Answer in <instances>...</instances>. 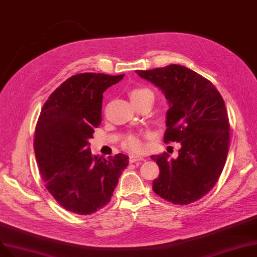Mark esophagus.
Returning a JSON list of instances; mask_svg holds the SVG:
<instances>
[{"mask_svg":"<svg viewBox=\"0 0 257 257\" xmlns=\"http://www.w3.org/2000/svg\"><path fill=\"white\" fill-rule=\"evenodd\" d=\"M143 160H144V157L138 156V155H131L129 157V162L130 163H135V162H137V161H143Z\"/></svg>","mask_w":257,"mask_h":257,"instance_id":"34e87169","label":"esophagus"}]
</instances>
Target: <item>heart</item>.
Listing matches in <instances>:
<instances>
[{"instance_id": "heart-1", "label": "heart", "mask_w": 257, "mask_h": 257, "mask_svg": "<svg viewBox=\"0 0 257 257\" xmlns=\"http://www.w3.org/2000/svg\"><path fill=\"white\" fill-rule=\"evenodd\" d=\"M129 96H130L131 101H136V100H139V99L144 98V97L154 98V94H153V92H151L148 89H146V88H136V89H132L130 91ZM125 146L130 151L138 153V151H140L142 149L141 139L137 135H131L126 139Z\"/></svg>"}]
</instances>
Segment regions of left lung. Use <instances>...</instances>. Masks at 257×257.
<instances>
[{"mask_svg": "<svg viewBox=\"0 0 257 257\" xmlns=\"http://www.w3.org/2000/svg\"><path fill=\"white\" fill-rule=\"evenodd\" d=\"M165 95L164 142L181 144L176 159L151 156L160 175L154 192L174 204L195 202L214 187L224 167L230 144V123L223 98L201 75L179 64L137 71Z\"/></svg>", "mask_w": 257, "mask_h": 257, "instance_id": "left-lung-1", "label": "left lung"}]
</instances>
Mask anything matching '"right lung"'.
Wrapping results in <instances>:
<instances>
[{"mask_svg": "<svg viewBox=\"0 0 257 257\" xmlns=\"http://www.w3.org/2000/svg\"><path fill=\"white\" fill-rule=\"evenodd\" d=\"M123 74L82 73L57 88L42 107L34 149L45 187L66 211L90 215L107 205L129 158L93 156L89 140L101 122L102 94Z\"/></svg>", "mask_w": 257, "mask_h": 257, "instance_id": "add662e5", "label": "right lung"}]
</instances>
